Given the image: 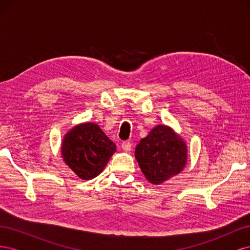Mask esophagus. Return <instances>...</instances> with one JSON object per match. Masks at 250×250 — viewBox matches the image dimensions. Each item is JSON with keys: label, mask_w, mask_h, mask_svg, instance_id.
Returning a JSON list of instances; mask_svg holds the SVG:
<instances>
[{"label": "esophagus", "mask_w": 250, "mask_h": 250, "mask_svg": "<svg viewBox=\"0 0 250 250\" xmlns=\"http://www.w3.org/2000/svg\"><path fill=\"white\" fill-rule=\"evenodd\" d=\"M131 143L130 142H123L122 143V148L124 151H126V152H129V151L131 150Z\"/></svg>", "instance_id": "1"}]
</instances>
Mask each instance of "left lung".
Segmentation results:
<instances>
[{
	"mask_svg": "<svg viewBox=\"0 0 250 250\" xmlns=\"http://www.w3.org/2000/svg\"><path fill=\"white\" fill-rule=\"evenodd\" d=\"M135 158L147 180L161 185L184 170L188 148L183 138L172 128L157 125L138 144Z\"/></svg>",
	"mask_w": 250,
	"mask_h": 250,
	"instance_id": "1",
	"label": "left lung"
}]
</instances>
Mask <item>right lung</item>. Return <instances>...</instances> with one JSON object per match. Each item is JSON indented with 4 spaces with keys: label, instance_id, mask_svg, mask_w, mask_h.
Returning <instances> with one entry per match:
<instances>
[{
    "label": "right lung",
    "instance_id": "right-lung-1",
    "mask_svg": "<svg viewBox=\"0 0 250 250\" xmlns=\"http://www.w3.org/2000/svg\"><path fill=\"white\" fill-rule=\"evenodd\" d=\"M115 152V143L95 123L75 126L62 144L64 163L79 178L85 180L99 175Z\"/></svg>",
    "mask_w": 250,
    "mask_h": 250
}]
</instances>
